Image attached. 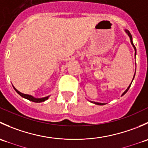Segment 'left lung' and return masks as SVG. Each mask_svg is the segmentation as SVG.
<instances>
[{
    "instance_id": "obj_1",
    "label": "left lung",
    "mask_w": 148,
    "mask_h": 148,
    "mask_svg": "<svg viewBox=\"0 0 148 148\" xmlns=\"http://www.w3.org/2000/svg\"><path fill=\"white\" fill-rule=\"evenodd\" d=\"M125 32L126 33V34H127V36H128L130 37V42H131V44H132V46H133L134 49H135V56H136V48H135V46H134V44H133V42H132V35H131V34H130V31H128V30H127V29H125ZM135 74H134V76H133V79H132V82H131L130 84V85H129V86H128V87L127 88V89H126V90H125V92H124L123 93H122V96H123V95H125V94H126V92H127V91H128V89H130V86H131V84H132V81H133V79H134V78H135ZM89 102H92V103H94V104H97V105H103V104H105V103H100V102H92V101H89Z\"/></svg>"
}]
</instances>
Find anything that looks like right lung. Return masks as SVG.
Listing matches in <instances>:
<instances>
[{
	"instance_id": "add662e5",
	"label": "right lung",
	"mask_w": 148,
	"mask_h": 148,
	"mask_svg": "<svg viewBox=\"0 0 148 148\" xmlns=\"http://www.w3.org/2000/svg\"><path fill=\"white\" fill-rule=\"evenodd\" d=\"M13 89H15V91H16V92H17V93L21 97H22L23 98H25V99H28V100L31 101V102H34L38 103V102H44V101L47 100V99H49V97H50V95H49V96L44 97H42V98H36V97H34L32 96V95H26V94L21 93V92H19L18 90H17V89L14 87V86H13Z\"/></svg>"
}]
</instances>
